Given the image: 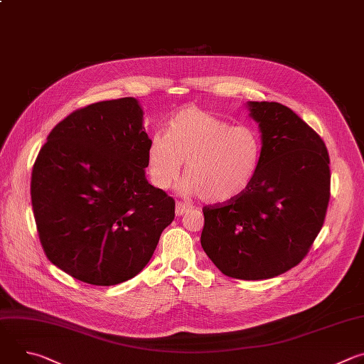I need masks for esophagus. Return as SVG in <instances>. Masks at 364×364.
<instances>
[{
  "mask_svg": "<svg viewBox=\"0 0 364 364\" xmlns=\"http://www.w3.org/2000/svg\"><path fill=\"white\" fill-rule=\"evenodd\" d=\"M190 209H191L190 205H187V204L181 203V201H177V204H176V215H177V216H183V215H186Z\"/></svg>",
  "mask_w": 364,
  "mask_h": 364,
  "instance_id": "1",
  "label": "esophagus"
}]
</instances>
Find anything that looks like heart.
Masks as SVG:
<instances>
[{
  "mask_svg": "<svg viewBox=\"0 0 364 364\" xmlns=\"http://www.w3.org/2000/svg\"><path fill=\"white\" fill-rule=\"evenodd\" d=\"M262 136L249 125L228 121L196 107L176 112L167 135L154 134L146 152L151 183L170 188L186 164L181 191L207 203H229L253 183L262 161Z\"/></svg>",
  "mask_w": 364,
  "mask_h": 364,
  "instance_id": "b5f03b06",
  "label": "heart"
}]
</instances>
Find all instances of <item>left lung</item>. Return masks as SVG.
<instances>
[{
    "label": "left lung",
    "instance_id": "obj_1",
    "mask_svg": "<svg viewBox=\"0 0 364 364\" xmlns=\"http://www.w3.org/2000/svg\"><path fill=\"white\" fill-rule=\"evenodd\" d=\"M264 142L250 187L204 207L201 247L228 277L261 281L296 267L320 233L330 200L326 144L278 102H246Z\"/></svg>",
    "mask_w": 364,
    "mask_h": 364
}]
</instances>
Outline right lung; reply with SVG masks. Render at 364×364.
I'll return each mask as SVG.
<instances>
[{"label":"right lung","instance_id":"add662e5","mask_svg":"<svg viewBox=\"0 0 364 364\" xmlns=\"http://www.w3.org/2000/svg\"><path fill=\"white\" fill-rule=\"evenodd\" d=\"M148 145L135 97L92 103L51 129L33 167L31 204L55 267L99 287L145 268L176 207L145 178Z\"/></svg>","mask_w":364,"mask_h":364}]
</instances>
